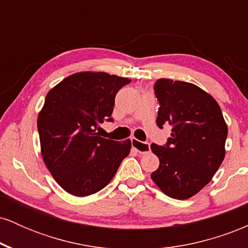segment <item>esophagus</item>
Instances as JSON below:
<instances>
[{"mask_svg": "<svg viewBox=\"0 0 248 248\" xmlns=\"http://www.w3.org/2000/svg\"><path fill=\"white\" fill-rule=\"evenodd\" d=\"M132 147L133 149H135L139 154H148L150 152V144L148 142H141L138 139L133 138L132 139Z\"/></svg>", "mask_w": 248, "mask_h": 248, "instance_id": "34e87169", "label": "esophagus"}]
</instances>
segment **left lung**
Returning a JSON list of instances; mask_svg holds the SVG:
<instances>
[{
    "label": "left lung",
    "mask_w": 248,
    "mask_h": 248,
    "mask_svg": "<svg viewBox=\"0 0 248 248\" xmlns=\"http://www.w3.org/2000/svg\"><path fill=\"white\" fill-rule=\"evenodd\" d=\"M160 102L156 124L172 126L166 146L150 148L160 160L152 179L162 192L187 199L211 181L225 157L227 124L218 102L191 82L161 78L155 82Z\"/></svg>",
    "instance_id": "obj_1"
}]
</instances>
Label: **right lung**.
<instances>
[{
  "label": "right lung",
  "mask_w": 248,
  "mask_h": 248,
  "mask_svg": "<svg viewBox=\"0 0 248 248\" xmlns=\"http://www.w3.org/2000/svg\"><path fill=\"white\" fill-rule=\"evenodd\" d=\"M132 81L105 72H78L51 88L37 119L45 166L66 192L86 197L112 181L132 148L96 129L110 118L118 91Z\"/></svg>",
  "instance_id": "add662e5"
}]
</instances>
